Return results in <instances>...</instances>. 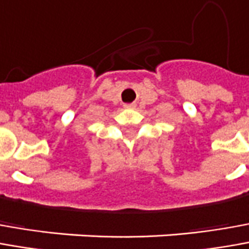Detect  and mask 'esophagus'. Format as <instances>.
<instances>
[{
  "instance_id": "esophagus-1",
  "label": "esophagus",
  "mask_w": 249,
  "mask_h": 249,
  "mask_svg": "<svg viewBox=\"0 0 249 249\" xmlns=\"http://www.w3.org/2000/svg\"><path fill=\"white\" fill-rule=\"evenodd\" d=\"M124 107H126V108H134L135 103H128V104H124Z\"/></svg>"
}]
</instances>
